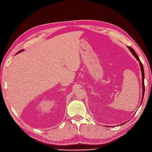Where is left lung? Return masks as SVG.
Wrapping results in <instances>:
<instances>
[{"label":"left lung","mask_w":152,"mask_h":152,"mask_svg":"<svg viewBox=\"0 0 152 152\" xmlns=\"http://www.w3.org/2000/svg\"><path fill=\"white\" fill-rule=\"evenodd\" d=\"M129 48V49L130 51L132 53V54H133V56H134L137 61H138L140 62V67H141V75H142V99H143V97H144V94H145V84H144V79H145V73H144V68H143V66H142V64L141 63V62L140 61V59L138 58V56H137V55L136 54V53H135L134 50L132 48H131V47H127ZM142 101H141V104L142 103ZM141 105V104H140Z\"/></svg>","instance_id":"1"}]
</instances>
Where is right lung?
Listing matches in <instances>:
<instances>
[{"instance_id": "1", "label": "right lung", "mask_w": 152, "mask_h": 152, "mask_svg": "<svg viewBox=\"0 0 152 152\" xmlns=\"http://www.w3.org/2000/svg\"><path fill=\"white\" fill-rule=\"evenodd\" d=\"M22 50H20V51H18V52L16 54H18V53H20V52H21V51H22Z\"/></svg>"}]
</instances>
